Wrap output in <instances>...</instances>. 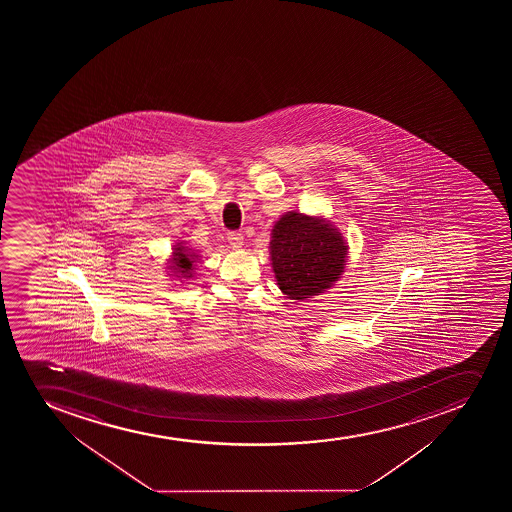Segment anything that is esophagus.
<instances>
[{
	"label": "esophagus",
	"mask_w": 512,
	"mask_h": 512,
	"mask_svg": "<svg viewBox=\"0 0 512 512\" xmlns=\"http://www.w3.org/2000/svg\"><path fill=\"white\" fill-rule=\"evenodd\" d=\"M227 240L233 248H240L243 245V235L240 232H228Z\"/></svg>",
	"instance_id": "34e87169"
}]
</instances>
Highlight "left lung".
Wrapping results in <instances>:
<instances>
[{"label":"left lung","instance_id":"obj_1","mask_svg":"<svg viewBox=\"0 0 512 512\" xmlns=\"http://www.w3.org/2000/svg\"><path fill=\"white\" fill-rule=\"evenodd\" d=\"M270 255L280 290L289 299L305 300L322 294L339 279L347 245L330 223L289 212L275 223Z\"/></svg>","mask_w":512,"mask_h":512}]
</instances>
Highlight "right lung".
Segmentation results:
<instances>
[{
    "label": "right lung",
    "instance_id": "add662e5",
    "mask_svg": "<svg viewBox=\"0 0 512 512\" xmlns=\"http://www.w3.org/2000/svg\"><path fill=\"white\" fill-rule=\"evenodd\" d=\"M193 253L188 252L187 248L182 245H177L173 250V269L177 270L178 274H182L183 277H192L193 262H195Z\"/></svg>",
    "mask_w": 512,
    "mask_h": 512
}]
</instances>
